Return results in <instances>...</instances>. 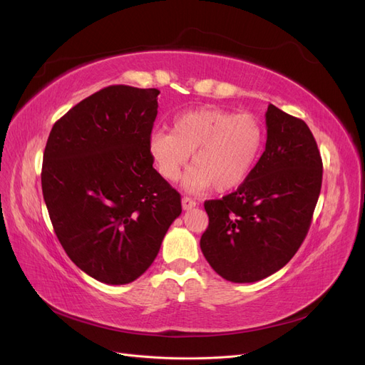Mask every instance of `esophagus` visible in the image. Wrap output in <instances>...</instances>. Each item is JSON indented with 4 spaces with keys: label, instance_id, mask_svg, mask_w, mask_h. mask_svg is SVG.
<instances>
[{
    "label": "esophagus",
    "instance_id": "obj_1",
    "mask_svg": "<svg viewBox=\"0 0 365 365\" xmlns=\"http://www.w3.org/2000/svg\"><path fill=\"white\" fill-rule=\"evenodd\" d=\"M181 204H182V210H192L193 207H196V201L192 200V197H187V196L182 197Z\"/></svg>",
    "mask_w": 365,
    "mask_h": 365
}]
</instances>
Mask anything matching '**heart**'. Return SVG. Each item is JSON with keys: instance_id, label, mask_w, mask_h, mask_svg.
I'll return each mask as SVG.
<instances>
[{"instance_id": "obj_1", "label": "heart", "mask_w": 365, "mask_h": 365, "mask_svg": "<svg viewBox=\"0 0 365 365\" xmlns=\"http://www.w3.org/2000/svg\"><path fill=\"white\" fill-rule=\"evenodd\" d=\"M264 141L259 117L220 108H197L175 115L172 132L155 130L149 137V153L158 173L176 181L190 160L184 189L228 192L242 185L256 165Z\"/></svg>"}]
</instances>
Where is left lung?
Listing matches in <instances>:
<instances>
[{
    "mask_svg": "<svg viewBox=\"0 0 365 365\" xmlns=\"http://www.w3.org/2000/svg\"><path fill=\"white\" fill-rule=\"evenodd\" d=\"M267 146L247 181L222 200L205 201L204 257L233 283L277 272L300 248L322 190L323 163L303 120L269 105Z\"/></svg>",
    "mask_w": 365,
    "mask_h": 365,
    "instance_id": "left-lung-1",
    "label": "left lung"
}]
</instances>
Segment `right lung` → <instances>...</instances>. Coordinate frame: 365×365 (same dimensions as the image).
I'll return each instance as SVG.
<instances>
[{
    "instance_id": "1",
    "label": "right lung",
    "mask_w": 365,
    "mask_h": 365,
    "mask_svg": "<svg viewBox=\"0 0 365 365\" xmlns=\"http://www.w3.org/2000/svg\"><path fill=\"white\" fill-rule=\"evenodd\" d=\"M155 88L113 85L54 123L42 161V195L61 245L90 277L137 280L181 215V196L153 169L149 137Z\"/></svg>"
}]
</instances>
